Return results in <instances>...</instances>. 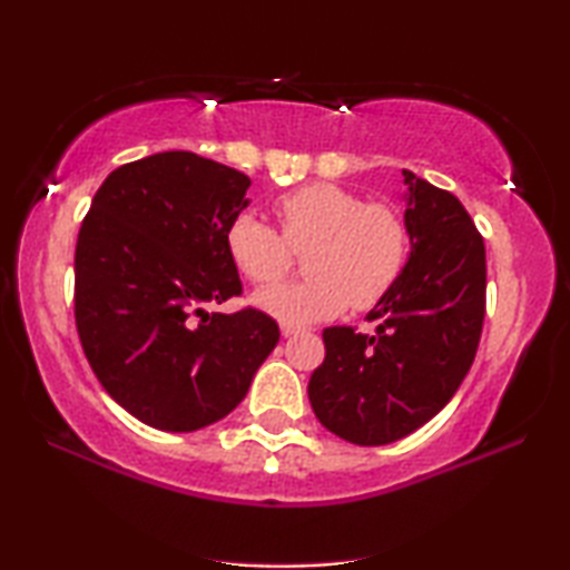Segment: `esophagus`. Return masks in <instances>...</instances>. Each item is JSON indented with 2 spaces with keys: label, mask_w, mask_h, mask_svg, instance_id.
I'll list each match as a JSON object with an SVG mask.
<instances>
[{
  "label": "esophagus",
  "mask_w": 570,
  "mask_h": 570,
  "mask_svg": "<svg viewBox=\"0 0 570 570\" xmlns=\"http://www.w3.org/2000/svg\"><path fill=\"white\" fill-rule=\"evenodd\" d=\"M279 331H283V336H285V338H291V336H297V334H301V328H295V326H285V323H283V326H279Z\"/></svg>",
  "instance_id": "obj_1"
}]
</instances>
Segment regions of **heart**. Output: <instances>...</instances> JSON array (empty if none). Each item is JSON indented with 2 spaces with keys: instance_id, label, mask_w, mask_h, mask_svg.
I'll use <instances>...</instances> for the list:
<instances>
[{
  "instance_id": "1",
  "label": "heart",
  "mask_w": 570,
  "mask_h": 570,
  "mask_svg": "<svg viewBox=\"0 0 570 570\" xmlns=\"http://www.w3.org/2000/svg\"><path fill=\"white\" fill-rule=\"evenodd\" d=\"M279 234L257 214L232 218L226 255L255 285L283 277L293 252L303 255L305 283H285L255 295L257 308L285 326L336 318L348 308H372L390 293L407 259V226L387 204H364L362 196L334 183H313L277 198Z\"/></svg>"
}]
</instances>
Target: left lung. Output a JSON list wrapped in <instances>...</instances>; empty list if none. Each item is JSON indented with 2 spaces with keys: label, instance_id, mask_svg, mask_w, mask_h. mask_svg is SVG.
I'll return each mask as SVG.
<instances>
[{
  "label": "left lung",
  "instance_id": "1",
  "mask_svg": "<svg viewBox=\"0 0 570 570\" xmlns=\"http://www.w3.org/2000/svg\"><path fill=\"white\" fill-rule=\"evenodd\" d=\"M402 175L405 267L366 315L372 336L323 331L326 358L308 382L321 425L356 445L395 443L441 413L474 364L484 323V239L456 196Z\"/></svg>",
  "mask_w": 570,
  "mask_h": 570
}]
</instances>
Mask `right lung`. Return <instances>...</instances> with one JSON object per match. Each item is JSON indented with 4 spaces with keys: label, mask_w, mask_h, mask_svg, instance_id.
Wrapping results in <instances>:
<instances>
[{
    "label": "right lung",
    "mask_w": 570,
    "mask_h": 570,
    "mask_svg": "<svg viewBox=\"0 0 570 570\" xmlns=\"http://www.w3.org/2000/svg\"><path fill=\"white\" fill-rule=\"evenodd\" d=\"M247 175L196 153H157L109 173L76 244V328L101 387L129 415L190 433L232 413L277 346L226 255Z\"/></svg>",
    "instance_id": "1"
}]
</instances>
